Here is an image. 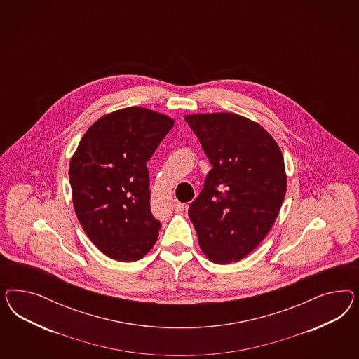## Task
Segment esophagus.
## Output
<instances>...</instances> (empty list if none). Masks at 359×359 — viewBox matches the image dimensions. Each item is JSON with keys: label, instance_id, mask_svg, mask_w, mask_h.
I'll list each match as a JSON object with an SVG mask.
<instances>
[{"label": "esophagus", "instance_id": "1", "mask_svg": "<svg viewBox=\"0 0 359 359\" xmlns=\"http://www.w3.org/2000/svg\"><path fill=\"white\" fill-rule=\"evenodd\" d=\"M174 210L176 213H182V212L184 210V204H182V203H179V201H175Z\"/></svg>", "mask_w": 359, "mask_h": 359}]
</instances>
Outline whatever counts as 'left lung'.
<instances>
[{
  "mask_svg": "<svg viewBox=\"0 0 359 359\" xmlns=\"http://www.w3.org/2000/svg\"><path fill=\"white\" fill-rule=\"evenodd\" d=\"M174 123L149 109H121L88 129L71 159L79 222L98 250L114 261H140L158 239L161 222L150 210L146 163Z\"/></svg>",
  "mask_w": 359,
  "mask_h": 359,
  "instance_id": "1",
  "label": "left lung"
}]
</instances>
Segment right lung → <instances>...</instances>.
Masks as SVG:
<instances>
[{
  "label": "right lung",
  "instance_id": "obj_1",
  "mask_svg": "<svg viewBox=\"0 0 359 359\" xmlns=\"http://www.w3.org/2000/svg\"><path fill=\"white\" fill-rule=\"evenodd\" d=\"M212 164L188 216L209 261L243 259L272 228L287 191L284 159L271 135L234 113L185 116Z\"/></svg>",
  "mask_w": 359,
  "mask_h": 359
}]
</instances>
